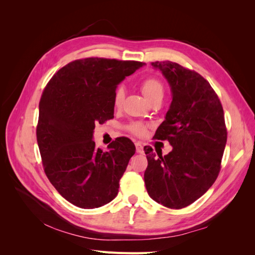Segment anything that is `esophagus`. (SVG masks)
<instances>
[{"mask_svg": "<svg viewBox=\"0 0 255 255\" xmlns=\"http://www.w3.org/2000/svg\"><path fill=\"white\" fill-rule=\"evenodd\" d=\"M135 145H136V151H137L138 153H143V145H142L141 143L137 142Z\"/></svg>", "mask_w": 255, "mask_h": 255, "instance_id": "esophagus-1", "label": "esophagus"}]
</instances>
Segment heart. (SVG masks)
<instances>
[{
	"instance_id": "1",
	"label": "heart",
	"mask_w": 255,
	"mask_h": 255,
	"mask_svg": "<svg viewBox=\"0 0 255 255\" xmlns=\"http://www.w3.org/2000/svg\"><path fill=\"white\" fill-rule=\"evenodd\" d=\"M140 89L144 98L150 103L153 100L163 99L164 96V85L156 78H148L141 82ZM126 92L122 87L117 88L114 96V104L115 106L120 107L125 101ZM129 130L137 136H143L146 132V126L142 123H133L129 126Z\"/></svg>"
}]
</instances>
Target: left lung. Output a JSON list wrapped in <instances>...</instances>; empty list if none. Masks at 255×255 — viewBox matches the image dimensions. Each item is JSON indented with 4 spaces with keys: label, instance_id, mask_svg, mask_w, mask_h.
I'll use <instances>...</instances> for the list:
<instances>
[{
    "label": "left lung",
    "instance_id": "left-lung-1",
    "mask_svg": "<svg viewBox=\"0 0 255 255\" xmlns=\"http://www.w3.org/2000/svg\"><path fill=\"white\" fill-rule=\"evenodd\" d=\"M171 89L172 101L155 139L168 140L167 155L143 148L149 196L169 208L186 207L203 196L217 179L227 143L222 105L203 76L172 61H155Z\"/></svg>",
    "mask_w": 255,
    "mask_h": 255
}]
</instances>
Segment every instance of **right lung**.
Wrapping results in <instances>:
<instances>
[{
	"instance_id": "obj_1",
	"label": "right lung",
	"mask_w": 255,
	"mask_h": 255,
	"mask_svg": "<svg viewBox=\"0 0 255 255\" xmlns=\"http://www.w3.org/2000/svg\"><path fill=\"white\" fill-rule=\"evenodd\" d=\"M143 65L99 57L78 59L54 74L42 92L36 134L44 172L75 206L100 207L118 195L135 144L119 137L103 151L92 137L96 123L114 118L118 84Z\"/></svg>"
}]
</instances>
